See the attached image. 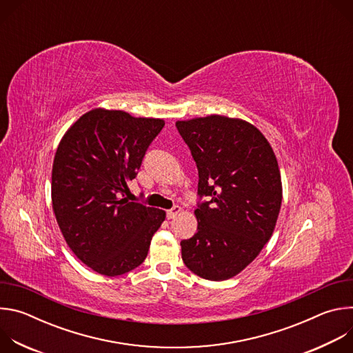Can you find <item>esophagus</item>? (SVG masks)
Wrapping results in <instances>:
<instances>
[{
	"instance_id": "obj_1",
	"label": "esophagus",
	"mask_w": 353,
	"mask_h": 353,
	"mask_svg": "<svg viewBox=\"0 0 353 353\" xmlns=\"http://www.w3.org/2000/svg\"><path fill=\"white\" fill-rule=\"evenodd\" d=\"M180 212H181V207H179V205L173 207L172 210L168 211V219H174Z\"/></svg>"
}]
</instances>
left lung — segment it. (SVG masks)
Returning <instances> with one entry per match:
<instances>
[{"label":"left lung","instance_id":"obj_1","mask_svg":"<svg viewBox=\"0 0 353 353\" xmlns=\"http://www.w3.org/2000/svg\"><path fill=\"white\" fill-rule=\"evenodd\" d=\"M198 169V194L210 196L194 215L198 226L183 240L188 270L210 281L240 274L271 239L281 204L276 157L251 123L211 114L176 121Z\"/></svg>","mask_w":353,"mask_h":353}]
</instances>
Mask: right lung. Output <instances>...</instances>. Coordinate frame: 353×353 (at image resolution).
I'll return each instance as SVG.
<instances>
[{"instance_id": "right-lung-1", "label": "right lung", "mask_w": 353, "mask_h": 353, "mask_svg": "<svg viewBox=\"0 0 353 353\" xmlns=\"http://www.w3.org/2000/svg\"><path fill=\"white\" fill-rule=\"evenodd\" d=\"M163 125V119L96 108L59 143L52 170L53 211L72 253L97 274L116 276L142 264L166 218L165 211L124 196Z\"/></svg>"}]
</instances>
